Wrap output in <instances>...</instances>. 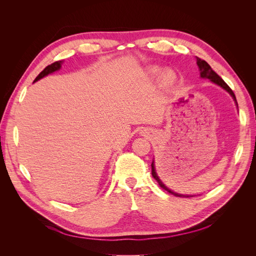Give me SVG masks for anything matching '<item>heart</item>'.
Instances as JSON below:
<instances>
[{
  "mask_svg": "<svg viewBox=\"0 0 256 256\" xmlns=\"http://www.w3.org/2000/svg\"><path fill=\"white\" fill-rule=\"evenodd\" d=\"M158 72H159L158 69H152V70H150L152 76H156V74H158ZM161 80L164 81V82H168L170 80H172V74L168 72H164V74H161Z\"/></svg>",
  "mask_w": 256,
  "mask_h": 256,
  "instance_id": "b5f03b06",
  "label": "heart"
}]
</instances>
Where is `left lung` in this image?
<instances>
[{
    "label": "left lung",
    "mask_w": 256,
    "mask_h": 256,
    "mask_svg": "<svg viewBox=\"0 0 256 256\" xmlns=\"http://www.w3.org/2000/svg\"><path fill=\"white\" fill-rule=\"evenodd\" d=\"M196 64H198V69H200V78L210 80L212 83H214V84H216V85H219L220 88H222L223 90H226L228 92V94L232 96V98L234 99V102H236V106H238L237 100H236V97H235V94L233 92V90H232L230 88L228 85L222 80V78H220V76L212 70V67L208 65L207 62H205V60H200V58H196ZM152 177L154 178V180H156L158 182L159 186H160V187H161L162 189L166 190L168 192L172 193V194H174V196H180V198H182H182H192V196H191V194H180V193H176V192L172 191L171 189H168V188L166 187V186L161 182V180L159 178V176H158V174H157V172H156V168H154V161L152 162Z\"/></svg>",
    "instance_id": "8db88e82"
}]
</instances>
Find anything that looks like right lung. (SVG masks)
I'll return each mask as SVG.
<instances>
[{"instance_id": "right-lung-1", "label": "right lung", "mask_w": 256, "mask_h": 256, "mask_svg": "<svg viewBox=\"0 0 256 256\" xmlns=\"http://www.w3.org/2000/svg\"><path fill=\"white\" fill-rule=\"evenodd\" d=\"M62 64H63V60H58V62H54L53 64H51V65L47 66V67H46L40 74H38V76H36V79L34 80V82H36V81H38V80L42 79L44 76H48V74H52V72H58V70H60V67H62Z\"/></svg>"}]
</instances>
